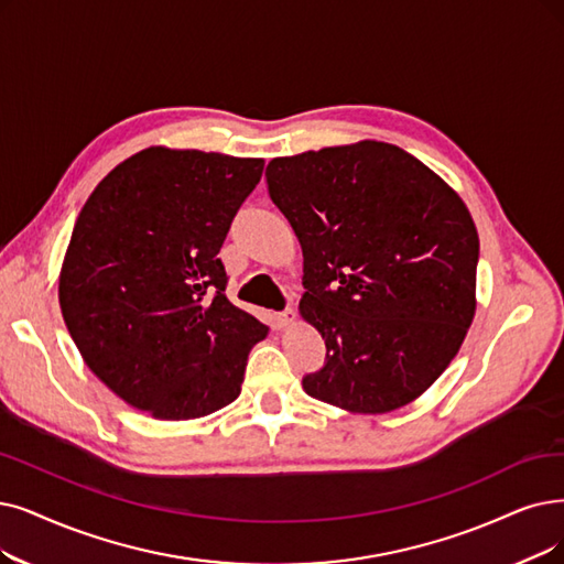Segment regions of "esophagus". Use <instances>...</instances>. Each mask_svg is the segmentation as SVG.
Listing matches in <instances>:
<instances>
[{"label":"esophagus","mask_w":564,"mask_h":564,"mask_svg":"<svg viewBox=\"0 0 564 564\" xmlns=\"http://www.w3.org/2000/svg\"><path fill=\"white\" fill-rule=\"evenodd\" d=\"M296 322V312L294 310H284V312H278L275 314V324L280 326V328H286V326H291V324H294Z\"/></svg>","instance_id":"esophagus-1"}]
</instances>
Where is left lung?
Returning <instances> with one entry per match:
<instances>
[{
    "mask_svg": "<svg viewBox=\"0 0 564 564\" xmlns=\"http://www.w3.org/2000/svg\"><path fill=\"white\" fill-rule=\"evenodd\" d=\"M265 180L303 247L299 310L328 349L305 393L354 414L410 404L475 319L479 234L463 198L381 141L275 156Z\"/></svg>",
    "mask_w": 564,
    "mask_h": 564,
    "instance_id": "obj_1",
    "label": "left lung"
}]
</instances>
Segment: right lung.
Returning <instances> with one entry per match:
<instances>
[{"label":"right lung","instance_id":"1","mask_svg":"<svg viewBox=\"0 0 564 564\" xmlns=\"http://www.w3.org/2000/svg\"><path fill=\"white\" fill-rule=\"evenodd\" d=\"M263 160L152 145L85 200L59 270L66 328L104 384L152 419L187 421L240 395L268 326L236 307L217 259Z\"/></svg>","mask_w":564,"mask_h":564}]
</instances>
